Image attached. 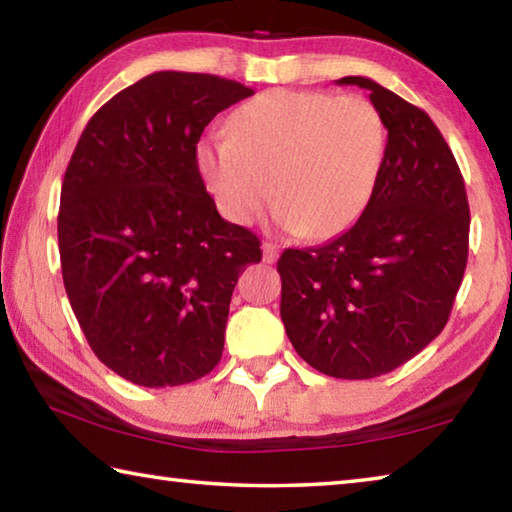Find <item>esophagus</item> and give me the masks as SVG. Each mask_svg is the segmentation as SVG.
Listing matches in <instances>:
<instances>
[{
  "instance_id": "esophagus-1",
  "label": "esophagus",
  "mask_w": 512,
  "mask_h": 512,
  "mask_svg": "<svg viewBox=\"0 0 512 512\" xmlns=\"http://www.w3.org/2000/svg\"><path fill=\"white\" fill-rule=\"evenodd\" d=\"M277 255H280V248H277L275 244H271V241H264V244H262V257H264V262H266V264H273L275 259H277Z\"/></svg>"
}]
</instances>
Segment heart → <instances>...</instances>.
Masks as SVG:
<instances>
[{"instance_id":"obj_1","label":"heart","mask_w":512,"mask_h":512,"mask_svg":"<svg viewBox=\"0 0 512 512\" xmlns=\"http://www.w3.org/2000/svg\"><path fill=\"white\" fill-rule=\"evenodd\" d=\"M386 126L375 103L320 90H268L244 103L230 133L205 135L196 164L225 219L253 223L271 192L275 221L311 239L341 235L375 194Z\"/></svg>"}]
</instances>
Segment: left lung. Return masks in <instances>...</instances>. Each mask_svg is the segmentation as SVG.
I'll use <instances>...</instances> for the list:
<instances>
[{
    "label": "left lung",
    "instance_id": "obj_1",
    "mask_svg": "<svg viewBox=\"0 0 512 512\" xmlns=\"http://www.w3.org/2000/svg\"><path fill=\"white\" fill-rule=\"evenodd\" d=\"M388 131L386 155L359 221L323 246L277 259L280 316L311 368L372 379L415 357L447 325L470 237L461 169L427 112L366 76Z\"/></svg>",
    "mask_w": 512,
    "mask_h": 512
}]
</instances>
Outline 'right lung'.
<instances>
[{
	"mask_svg": "<svg viewBox=\"0 0 512 512\" xmlns=\"http://www.w3.org/2000/svg\"><path fill=\"white\" fill-rule=\"evenodd\" d=\"M250 94L212 74H149L94 112L67 164L69 305L99 361L137 386L189 384L219 363L239 273L262 259L196 164L205 126Z\"/></svg>",
	"mask_w": 512,
	"mask_h": 512,
	"instance_id": "obj_1",
	"label": "right lung"
}]
</instances>
